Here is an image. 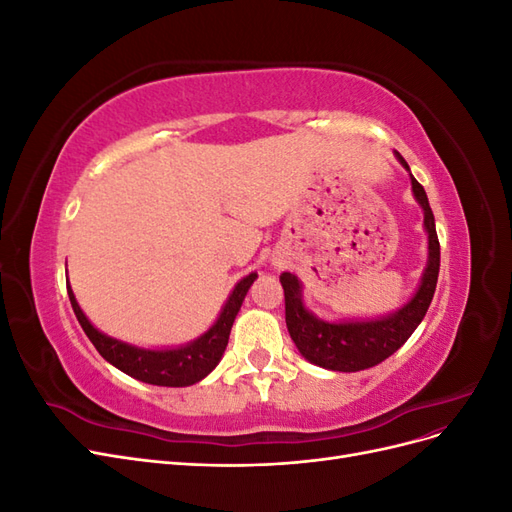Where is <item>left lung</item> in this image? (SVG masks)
I'll return each instance as SVG.
<instances>
[{"instance_id":"8db88e82","label":"left lung","mask_w":512,"mask_h":512,"mask_svg":"<svg viewBox=\"0 0 512 512\" xmlns=\"http://www.w3.org/2000/svg\"><path fill=\"white\" fill-rule=\"evenodd\" d=\"M397 160L406 170L408 162L395 151ZM412 192L423 207L425 230L429 239L427 267L423 271V280L414 297L399 307L395 314H389L378 320H346V322H327L307 312L303 303V288L297 275L282 273L280 282L284 288L286 301V327L294 346L305 356L309 363L320 365L331 371H361L369 369L399 350L408 342V337L425 318L429 303L433 299L440 273V241L436 235V220L429 207L423 185L418 183L412 173Z\"/></svg>"}]
</instances>
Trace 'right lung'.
Returning <instances> with one entry per match:
<instances>
[{"label":"right lung","instance_id":"add662e5","mask_svg":"<svg viewBox=\"0 0 512 512\" xmlns=\"http://www.w3.org/2000/svg\"><path fill=\"white\" fill-rule=\"evenodd\" d=\"M256 277H258L256 273H250L235 286V290H232L222 309L220 318L215 320V324L205 335H200L198 339H194V342L185 346L166 348V350L138 348V346L121 342V339L104 335L87 320L83 309L74 299L70 284H68V297L76 314V320H79L85 335L89 337V342L96 346V350L108 363L121 369L123 374H128L147 384H156V386H190L209 376L215 369V365L220 363L222 354L228 346L232 322H235L245 294L254 284Z\"/></svg>","mask_w":512,"mask_h":512}]
</instances>
